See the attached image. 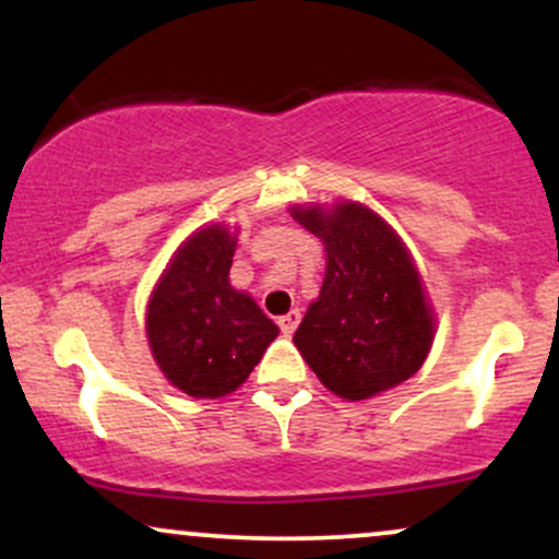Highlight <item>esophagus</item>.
Returning a JSON list of instances; mask_svg holds the SVG:
<instances>
[{
  "instance_id": "esophagus-1",
  "label": "esophagus",
  "mask_w": 559,
  "mask_h": 559,
  "mask_svg": "<svg viewBox=\"0 0 559 559\" xmlns=\"http://www.w3.org/2000/svg\"><path fill=\"white\" fill-rule=\"evenodd\" d=\"M299 318H301V312H299V310H288L284 318H278L281 333H284V336H292V333L297 331V325H299Z\"/></svg>"
}]
</instances>
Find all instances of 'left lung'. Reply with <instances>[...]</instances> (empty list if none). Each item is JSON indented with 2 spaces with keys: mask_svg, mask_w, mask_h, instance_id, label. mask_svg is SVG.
Instances as JSON below:
<instances>
[{
  "mask_svg": "<svg viewBox=\"0 0 559 559\" xmlns=\"http://www.w3.org/2000/svg\"><path fill=\"white\" fill-rule=\"evenodd\" d=\"M292 217L325 247V275L294 344L325 389L362 402L400 386L426 362L436 318L413 254L360 202L294 204Z\"/></svg>",
  "mask_w": 559,
  "mask_h": 559,
  "instance_id": "obj_1",
  "label": "left lung"
}]
</instances>
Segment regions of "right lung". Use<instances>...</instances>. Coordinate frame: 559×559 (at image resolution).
I'll return each instance as SVG.
<instances>
[{
  "mask_svg": "<svg viewBox=\"0 0 559 559\" xmlns=\"http://www.w3.org/2000/svg\"><path fill=\"white\" fill-rule=\"evenodd\" d=\"M236 230L213 223L176 249L146 305L157 368L194 400H221L247 381L278 325L230 286Z\"/></svg>",
  "mask_w": 559,
  "mask_h": 559,
  "instance_id": "right-lung-1",
  "label": "right lung"
}]
</instances>
